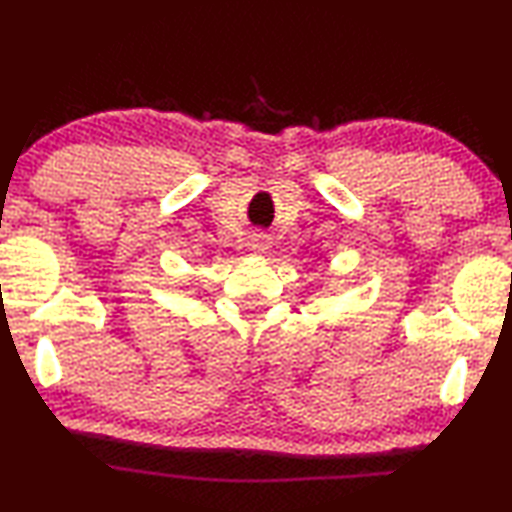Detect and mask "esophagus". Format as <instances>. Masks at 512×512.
Masks as SVG:
<instances>
[{"label":"esophagus","mask_w":512,"mask_h":512,"mask_svg":"<svg viewBox=\"0 0 512 512\" xmlns=\"http://www.w3.org/2000/svg\"><path fill=\"white\" fill-rule=\"evenodd\" d=\"M268 247H270V235L254 233L249 237V249L256 251V254H261V251H265Z\"/></svg>","instance_id":"esophagus-1"}]
</instances>
